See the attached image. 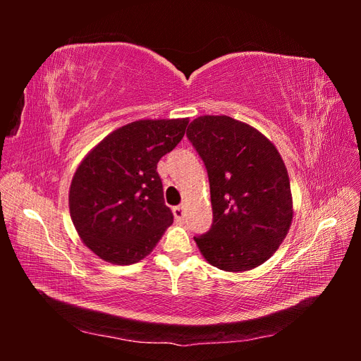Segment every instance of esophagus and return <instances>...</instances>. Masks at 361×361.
Masks as SVG:
<instances>
[{
    "label": "esophagus",
    "mask_w": 361,
    "mask_h": 361,
    "mask_svg": "<svg viewBox=\"0 0 361 361\" xmlns=\"http://www.w3.org/2000/svg\"><path fill=\"white\" fill-rule=\"evenodd\" d=\"M173 214H174V216L178 218V220H182L183 218V206H174L173 207Z\"/></svg>",
    "instance_id": "1"
}]
</instances>
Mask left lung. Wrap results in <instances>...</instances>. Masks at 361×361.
Here are the masks:
<instances>
[{"mask_svg": "<svg viewBox=\"0 0 361 361\" xmlns=\"http://www.w3.org/2000/svg\"><path fill=\"white\" fill-rule=\"evenodd\" d=\"M187 137L203 159L214 220L194 236L203 257L228 272L253 269L276 253L292 223L288 170L253 126L228 116H200Z\"/></svg>", "mask_w": 361, "mask_h": 361, "instance_id": "1", "label": "left lung"}]
</instances>
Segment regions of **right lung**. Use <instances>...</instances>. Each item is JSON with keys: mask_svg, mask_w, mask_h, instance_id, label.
<instances>
[{"mask_svg": "<svg viewBox=\"0 0 361 361\" xmlns=\"http://www.w3.org/2000/svg\"><path fill=\"white\" fill-rule=\"evenodd\" d=\"M188 118L137 120L96 145L69 190L72 223L96 256L130 265L155 248L173 223L158 161L178 146Z\"/></svg>", "mask_w": 361, "mask_h": 361, "instance_id": "right-lung-1", "label": "right lung"}]
</instances>
